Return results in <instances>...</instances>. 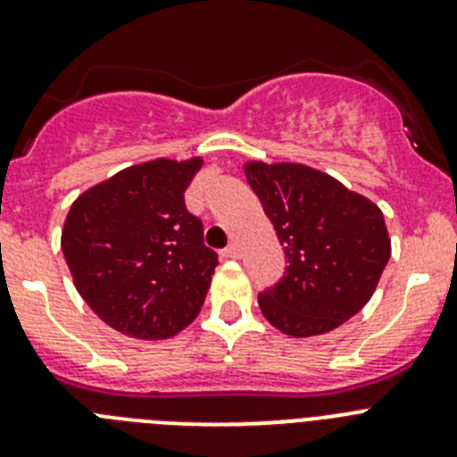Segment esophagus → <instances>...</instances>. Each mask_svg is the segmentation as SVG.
Segmentation results:
<instances>
[{
	"instance_id": "esophagus-1",
	"label": "esophagus",
	"mask_w": 457,
	"mask_h": 457,
	"mask_svg": "<svg viewBox=\"0 0 457 457\" xmlns=\"http://www.w3.org/2000/svg\"><path fill=\"white\" fill-rule=\"evenodd\" d=\"M221 256H224V258H240V247H237V245H228V247L221 252Z\"/></svg>"
}]
</instances>
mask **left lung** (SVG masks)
<instances>
[{"mask_svg":"<svg viewBox=\"0 0 457 457\" xmlns=\"http://www.w3.org/2000/svg\"><path fill=\"white\" fill-rule=\"evenodd\" d=\"M247 180L284 245L288 268L258 295L263 316L288 337H318L359 313L391 256L375 204L302 164L249 162Z\"/></svg>","mask_w":457,"mask_h":457,"instance_id":"left-lung-1","label":"left lung"}]
</instances>
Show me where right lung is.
Masks as SVG:
<instances>
[{"label":"right lung","mask_w":457,"mask_h":457,"mask_svg":"<svg viewBox=\"0 0 457 457\" xmlns=\"http://www.w3.org/2000/svg\"><path fill=\"white\" fill-rule=\"evenodd\" d=\"M199 169V157L137 164L71 205L62 249L75 288L125 337H176L204 306L220 261L185 205Z\"/></svg>","instance_id":"add662e5"}]
</instances>
